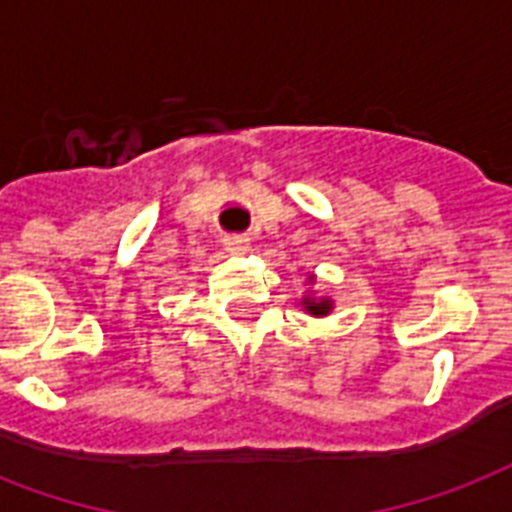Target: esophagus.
Here are the masks:
<instances>
[{"mask_svg": "<svg viewBox=\"0 0 512 512\" xmlns=\"http://www.w3.org/2000/svg\"><path fill=\"white\" fill-rule=\"evenodd\" d=\"M223 247H225V252H231V255H247L249 239L247 236H225Z\"/></svg>", "mask_w": 512, "mask_h": 512, "instance_id": "obj_1", "label": "esophagus"}]
</instances>
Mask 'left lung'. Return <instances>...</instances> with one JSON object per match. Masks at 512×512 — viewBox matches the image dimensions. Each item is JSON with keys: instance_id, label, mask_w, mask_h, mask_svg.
I'll use <instances>...</instances> for the list:
<instances>
[{"instance_id": "obj_1", "label": "left lung", "mask_w": 512, "mask_h": 512, "mask_svg": "<svg viewBox=\"0 0 512 512\" xmlns=\"http://www.w3.org/2000/svg\"><path fill=\"white\" fill-rule=\"evenodd\" d=\"M316 281V276L313 273H308V284H313ZM300 305H303L305 313H311V316H316V319H321V316H329L332 313V308H335V300L332 297H324V295H316L313 289H308L303 297H300Z\"/></svg>"}]
</instances>
